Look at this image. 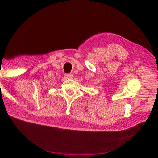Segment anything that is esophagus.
Instances as JSON below:
<instances>
[{"instance_id": "34e87169", "label": "esophagus", "mask_w": 158, "mask_h": 158, "mask_svg": "<svg viewBox=\"0 0 158 158\" xmlns=\"http://www.w3.org/2000/svg\"><path fill=\"white\" fill-rule=\"evenodd\" d=\"M65 77L67 78V79H73L74 76L72 74H65Z\"/></svg>"}]
</instances>
